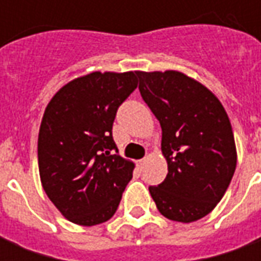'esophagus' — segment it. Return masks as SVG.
<instances>
[{
	"label": "esophagus",
	"instance_id": "esophagus-1",
	"mask_svg": "<svg viewBox=\"0 0 261 261\" xmlns=\"http://www.w3.org/2000/svg\"><path fill=\"white\" fill-rule=\"evenodd\" d=\"M144 164H145V159H140L138 162H137V166H138V169L141 170L144 168Z\"/></svg>",
	"mask_w": 261,
	"mask_h": 261
}]
</instances>
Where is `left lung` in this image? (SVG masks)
Here are the masks:
<instances>
[{"mask_svg": "<svg viewBox=\"0 0 261 261\" xmlns=\"http://www.w3.org/2000/svg\"><path fill=\"white\" fill-rule=\"evenodd\" d=\"M140 93L162 128L168 175L149 193L164 217L193 222L221 201L236 168L228 114L213 92L177 71L137 72Z\"/></svg>", "mask_w": 261, "mask_h": 261, "instance_id": "obj_1", "label": "left lung"}]
</instances>
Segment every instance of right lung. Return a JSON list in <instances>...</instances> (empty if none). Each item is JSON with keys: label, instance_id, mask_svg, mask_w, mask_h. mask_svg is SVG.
Returning <instances> with one entry per match:
<instances>
[{"label": "right lung", "instance_id": "1", "mask_svg": "<svg viewBox=\"0 0 261 261\" xmlns=\"http://www.w3.org/2000/svg\"><path fill=\"white\" fill-rule=\"evenodd\" d=\"M137 72H92L63 86L44 110L37 158L44 192L60 213L84 226L113 217L134 164L119 155L112 128Z\"/></svg>", "mask_w": 261, "mask_h": 261}]
</instances>
